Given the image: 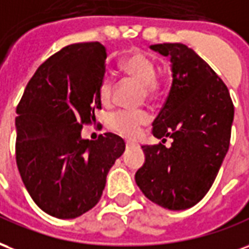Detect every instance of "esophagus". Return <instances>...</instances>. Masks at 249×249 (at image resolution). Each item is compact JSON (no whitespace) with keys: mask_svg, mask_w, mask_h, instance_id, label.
Here are the masks:
<instances>
[{"mask_svg":"<svg viewBox=\"0 0 249 249\" xmlns=\"http://www.w3.org/2000/svg\"><path fill=\"white\" fill-rule=\"evenodd\" d=\"M132 146H134V143H132V142H126L127 148H130V147H132Z\"/></svg>","mask_w":249,"mask_h":249,"instance_id":"1","label":"esophagus"}]
</instances>
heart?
<instances>
[{"instance_id":"1","label":"heart","mask_w":249,"mask_h":249,"mask_svg":"<svg viewBox=\"0 0 249 249\" xmlns=\"http://www.w3.org/2000/svg\"><path fill=\"white\" fill-rule=\"evenodd\" d=\"M124 71L143 82L147 95H154L159 89L157 78V61L147 53L134 49L122 59ZM98 97L101 102L107 105L112 97V79L110 75H103L98 85ZM150 121V114L143 110H118L110 114L107 119L110 130L126 138H135L142 126Z\"/></svg>"}]
</instances>
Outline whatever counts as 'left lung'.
Listing matches in <instances>:
<instances>
[{
    "instance_id": "obj_1",
    "label": "left lung",
    "mask_w": 249,
    "mask_h": 249,
    "mask_svg": "<svg viewBox=\"0 0 249 249\" xmlns=\"http://www.w3.org/2000/svg\"><path fill=\"white\" fill-rule=\"evenodd\" d=\"M152 50L170 55L172 85L152 122L162 142L143 146L146 162L135 174L144 196L168 210H186L200 201L226 157L233 103L226 83L196 53L183 43H158ZM171 137V147L162 144Z\"/></svg>"
}]
</instances>
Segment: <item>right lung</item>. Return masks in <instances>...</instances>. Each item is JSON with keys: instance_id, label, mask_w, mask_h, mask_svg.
<instances>
[{"instance_id": "1", "label": "right lung", "mask_w": 249, "mask_h": 249, "mask_svg": "<svg viewBox=\"0 0 249 249\" xmlns=\"http://www.w3.org/2000/svg\"><path fill=\"white\" fill-rule=\"evenodd\" d=\"M106 49L99 42L71 43L38 67L17 106L16 160L22 182L42 211L72 219L91 210L108 170L124 151L111 132L81 138L102 108L98 85Z\"/></svg>"}]
</instances>
